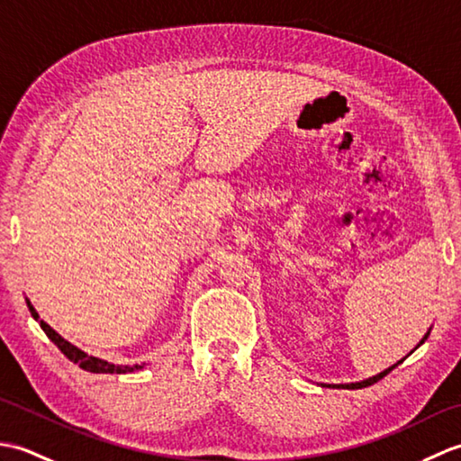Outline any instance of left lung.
Masks as SVG:
<instances>
[{"mask_svg": "<svg viewBox=\"0 0 461 461\" xmlns=\"http://www.w3.org/2000/svg\"><path fill=\"white\" fill-rule=\"evenodd\" d=\"M429 330H432V327H429ZM429 330L426 332V335H424V339H422V340H420V345H424V340H426V339L429 337ZM420 345H418V347H420ZM418 347H416V348H418ZM404 358H406V357H404ZM404 358H402V360H404ZM402 360H398V362H396V365H393V366H390V368H386V370H382V372H378V375H376V376H370V378H366V380H360V382H350V384H321V386H329V388H330V386H332V388H340V386H342V388H365V386H370V384H375V382H378L380 378H384V376L388 375V372H390V370H393V368H396V366H398V365H400V362H402Z\"/></svg>", "mask_w": 461, "mask_h": 461, "instance_id": "obj_1", "label": "left lung"}]
</instances>
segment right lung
Segmentation results:
<instances>
[{"label": "right lung", "mask_w": 461, "mask_h": 461, "mask_svg": "<svg viewBox=\"0 0 461 461\" xmlns=\"http://www.w3.org/2000/svg\"><path fill=\"white\" fill-rule=\"evenodd\" d=\"M25 303H27V307H29V312H32V317L45 330V335L55 342V345L59 347V350H61L68 360L75 362V365H79L83 370H86V372H104V375H114V372H116V375H124V372H134V370L144 368V365H132V366H129V365H113V362H106L103 358H96V357L86 355L85 350L71 345V342L65 340L55 329L49 327L45 321L39 319V312L35 311V307L32 305V301H29L27 297H25Z\"/></svg>", "instance_id": "1"}]
</instances>
